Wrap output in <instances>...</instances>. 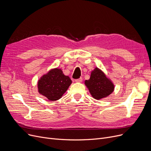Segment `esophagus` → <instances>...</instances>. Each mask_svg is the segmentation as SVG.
Returning <instances> with one entry per match:
<instances>
[{"label":"esophagus","mask_w":151,"mask_h":151,"mask_svg":"<svg viewBox=\"0 0 151 151\" xmlns=\"http://www.w3.org/2000/svg\"><path fill=\"white\" fill-rule=\"evenodd\" d=\"M76 82H82V78H77V79L75 80Z\"/></svg>","instance_id":"obj_1"}]
</instances>
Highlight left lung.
Masks as SVG:
<instances>
[{
  "label": "left lung",
  "mask_w": 151,
  "mask_h": 151,
  "mask_svg": "<svg viewBox=\"0 0 151 151\" xmlns=\"http://www.w3.org/2000/svg\"><path fill=\"white\" fill-rule=\"evenodd\" d=\"M85 84L91 96L96 99L107 97L111 94L114 89L112 82L98 68L91 72L90 79L86 80Z\"/></svg>",
  "instance_id": "1"
}]
</instances>
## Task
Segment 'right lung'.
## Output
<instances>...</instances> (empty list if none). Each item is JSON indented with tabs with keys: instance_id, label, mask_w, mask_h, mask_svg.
Wrapping results in <instances>:
<instances>
[{
	"instance_id": "1",
	"label": "right lung",
	"mask_w": 151,
	"mask_h": 151,
	"mask_svg": "<svg viewBox=\"0 0 151 151\" xmlns=\"http://www.w3.org/2000/svg\"><path fill=\"white\" fill-rule=\"evenodd\" d=\"M72 83L69 76L64 75L60 69L55 68L43 76L38 82L39 92L50 101L61 98Z\"/></svg>"
}]
</instances>
